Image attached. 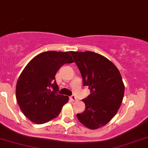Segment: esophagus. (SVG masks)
<instances>
[{"label":"esophagus","mask_w":148,"mask_h":148,"mask_svg":"<svg viewBox=\"0 0 148 148\" xmlns=\"http://www.w3.org/2000/svg\"><path fill=\"white\" fill-rule=\"evenodd\" d=\"M70 99L72 100V101H76V100H77V99H76V97L74 95H72L70 97Z\"/></svg>","instance_id":"1"}]
</instances>
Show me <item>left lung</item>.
Listing matches in <instances>:
<instances>
[{"label": "left lung", "mask_w": 148, "mask_h": 148, "mask_svg": "<svg viewBox=\"0 0 148 148\" xmlns=\"http://www.w3.org/2000/svg\"><path fill=\"white\" fill-rule=\"evenodd\" d=\"M90 94L83 99L86 109L76 116L88 128L104 126L118 112L124 97L125 86L121 74L113 62L92 51H70Z\"/></svg>", "instance_id": "1"}]
</instances>
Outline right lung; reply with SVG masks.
Masks as SVG:
<instances>
[{
	"mask_svg": "<svg viewBox=\"0 0 148 148\" xmlns=\"http://www.w3.org/2000/svg\"><path fill=\"white\" fill-rule=\"evenodd\" d=\"M74 62L68 52H43L26 65L18 77L16 97L23 113L36 124L56 118L69 97L58 94L56 74L64 64Z\"/></svg>",
	"mask_w": 148,
	"mask_h": 148,
	"instance_id": "add662e5",
	"label": "right lung"
}]
</instances>
